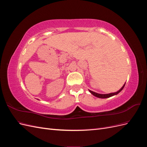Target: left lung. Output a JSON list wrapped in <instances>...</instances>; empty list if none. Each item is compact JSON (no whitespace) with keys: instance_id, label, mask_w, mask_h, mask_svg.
Here are the masks:
<instances>
[{"instance_id":"8db88e82","label":"left lung","mask_w":147,"mask_h":147,"mask_svg":"<svg viewBox=\"0 0 147 147\" xmlns=\"http://www.w3.org/2000/svg\"><path fill=\"white\" fill-rule=\"evenodd\" d=\"M125 84H126V83L123 84V86L121 87V88L120 89V90H119L118 91L115 92H111V93H109V94H99V93H97V92H95L94 91H92L90 90H89V91H90L91 92V94H92L93 96L98 97V98H101V99L109 98V97H112V96H113L118 94L119 92H121L123 90V89L124 88V86H125Z\"/></svg>"}]
</instances>
